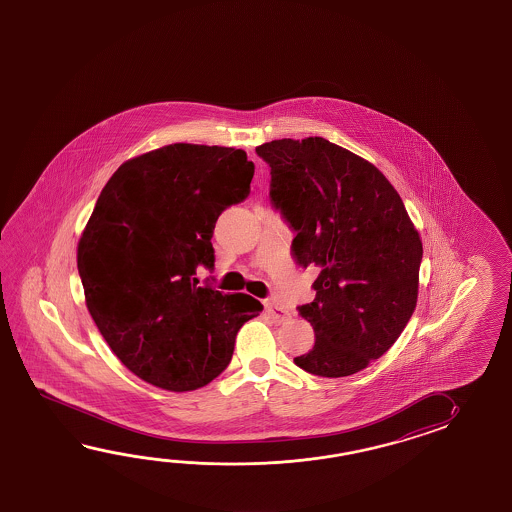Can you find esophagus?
<instances>
[{"label":"esophagus","instance_id":"esophagus-1","mask_svg":"<svg viewBox=\"0 0 512 512\" xmlns=\"http://www.w3.org/2000/svg\"><path fill=\"white\" fill-rule=\"evenodd\" d=\"M265 311L274 324H285L291 318V313L285 307L272 302V300L265 302Z\"/></svg>","mask_w":512,"mask_h":512}]
</instances>
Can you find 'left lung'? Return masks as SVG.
<instances>
[{
  "label": "left lung",
  "mask_w": 512,
  "mask_h": 512,
  "mask_svg": "<svg viewBox=\"0 0 512 512\" xmlns=\"http://www.w3.org/2000/svg\"><path fill=\"white\" fill-rule=\"evenodd\" d=\"M271 168L272 207L294 232L291 254L318 267L298 313L315 346L294 359L318 377H348L382 357L414 315L423 243L390 181L322 137L256 148Z\"/></svg>",
  "instance_id": "obj_1"
}]
</instances>
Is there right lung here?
Returning <instances> with one entry per match:
<instances>
[{
    "label": "right lung",
    "instance_id": "right-lung-1",
    "mask_svg": "<svg viewBox=\"0 0 512 512\" xmlns=\"http://www.w3.org/2000/svg\"><path fill=\"white\" fill-rule=\"evenodd\" d=\"M247 153L177 142L122 164L78 241V274L98 331L142 381L190 392L229 366L263 305L197 285L214 269L221 212L251 194Z\"/></svg>",
    "mask_w": 512,
    "mask_h": 512
}]
</instances>
